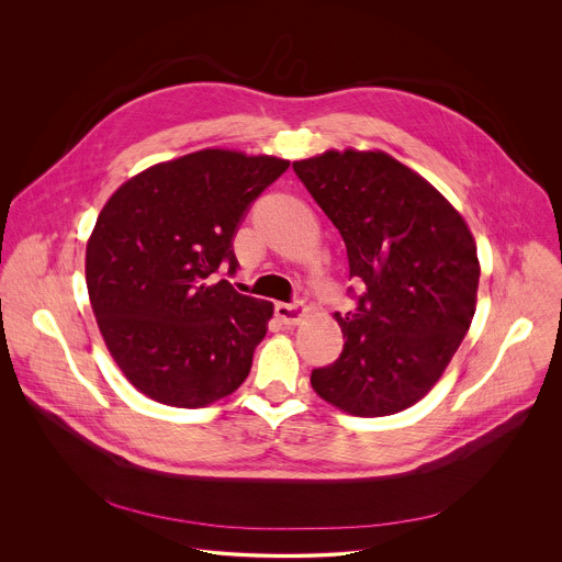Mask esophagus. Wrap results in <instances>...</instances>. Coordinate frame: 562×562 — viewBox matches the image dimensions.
Listing matches in <instances>:
<instances>
[{"label": "esophagus", "mask_w": 562, "mask_h": 562, "mask_svg": "<svg viewBox=\"0 0 562 562\" xmlns=\"http://www.w3.org/2000/svg\"><path fill=\"white\" fill-rule=\"evenodd\" d=\"M306 313H308V306L304 304V302H278L276 304V315L280 317V323H284V325H289V327H295V325H300L302 319L306 317Z\"/></svg>", "instance_id": "esophagus-1"}]
</instances>
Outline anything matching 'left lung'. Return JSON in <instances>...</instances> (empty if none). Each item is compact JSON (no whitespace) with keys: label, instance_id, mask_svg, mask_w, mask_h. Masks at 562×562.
<instances>
[{"label":"left lung","instance_id":"left-lung-1","mask_svg":"<svg viewBox=\"0 0 562 562\" xmlns=\"http://www.w3.org/2000/svg\"><path fill=\"white\" fill-rule=\"evenodd\" d=\"M340 231L349 278L367 291L336 313L340 358L311 386L345 414L391 416L445 373L475 313L480 262L464 217L423 176L384 150H325L293 162Z\"/></svg>","mask_w":562,"mask_h":562}]
</instances>
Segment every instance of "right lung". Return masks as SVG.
Instances as JSON below:
<instances>
[{
  "instance_id": "add662e5",
  "label": "right lung",
  "mask_w": 562,
  "mask_h": 562,
  "mask_svg": "<svg viewBox=\"0 0 562 562\" xmlns=\"http://www.w3.org/2000/svg\"><path fill=\"white\" fill-rule=\"evenodd\" d=\"M289 159L204 148L126 180L87 245L100 334L126 380L155 403L198 409L251 371L273 302L213 273L235 271L233 235Z\"/></svg>"
}]
</instances>
